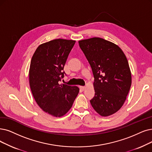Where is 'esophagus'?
<instances>
[{"label":"esophagus","instance_id":"1","mask_svg":"<svg viewBox=\"0 0 152 152\" xmlns=\"http://www.w3.org/2000/svg\"><path fill=\"white\" fill-rule=\"evenodd\" d=\"M80 88L82 90H84L86 88V87H85V86H80Z\"/></svg>","mask_w":152,"mask_h":152}]
</instances>
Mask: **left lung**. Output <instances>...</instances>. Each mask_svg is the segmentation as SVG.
Returning a JSON list of instances; mask_svg holds the SVG:
<instances>
[{
    "mask_svg": "<svg viewBox=\"0 0 152 152\" xmlns=\"http://www.w3.org/2000/svg\"><path fill=\"white\" fill-rule=\"evenodd\" d=\"M94 77L95 96L90 104L102 117L116 113L124 104L132 84L128 60L116 44L99 37L78 41Z\"/></svg>",
    "mask_w": 152,
    "mask_h": 152,
    "instance_id": "obj_1",
    "label": "left lung"
}]
</instances>
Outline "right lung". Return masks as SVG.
I'll return each instance as SVG.
<instances>
[{
  "instance_id": "obj_1",
  "label": "right lung",
  "mask_w": 152,
  "mask_h": 152,
  "mask_svg": "<svg viewBox=\"0 0 152 152\" xmlns=\"http://www.w3.org/2000/svg\"><path fill=\"white\" fill-rule=\"evenodd\" d=\"M75 40L58 39L40 45L30 62L29 83L34 98L46 113L64 116L71 108L79 88L60 83L64 65Z\"/></svg>"
}]
</instances>
